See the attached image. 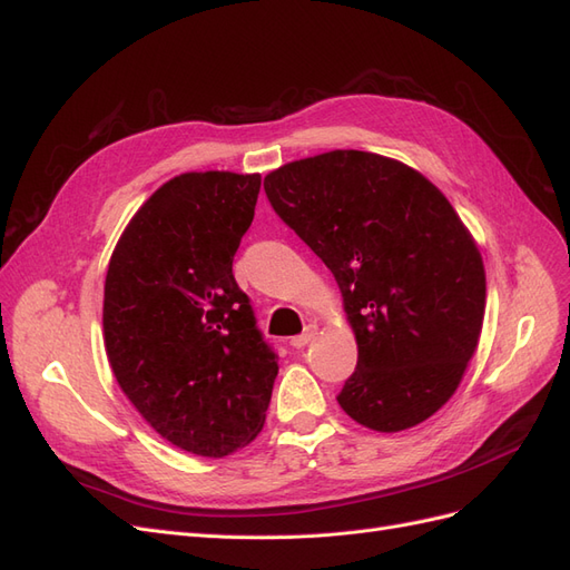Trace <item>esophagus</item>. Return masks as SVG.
<instances>
[{
    "label": "esophagus",
    "mask_w": 570,
    "mask_h": 570,
    "mask_svg": "<svg viewBox=\"0 0 570 570\" xmlns=\"http://www.w3.org/2000/svg\"><path fill=\"white\" fill-rule=\"evenodd\" d=\"M316 337V325H306L304 327V333L302 335H297V337H292V347L295 350H304L308 342H312Z\"/></svg>",
    "instance_id": "obj_1"
}]
</instances>
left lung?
I'll return each instance as SVG.
<instances>
[{
  "label": "left lung",
  "instance_id": "left-lung-1",
  "mask_svg": "<svg viewBox=\"0 0 570 570\" xmlns=\"http://www.w3.org/2000/svg\"><path fill=\"white\" fill-rule=\"evenodd\" d=\"M264 189L342 289L358 358L340 406L381 433L433 416L485 316V268L452 204L413 168L356 149L281 166Z\"/></svg>",
  "mask_w": 570,
  "mask_h": 570
}]
</instances>
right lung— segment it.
I'll return each instance as SVG.
<instances>
[{
  "label": "right lung",
  "mask_w": 570,
  "mask_h": 570,
  "mask_svg": "<svg viewBox=\"0 0 570 570\" xmlns=\"http://www.w3.org/2000/svg\"><path fill=\"white\" fill-rule=\"evenodd\" d=\"M262 176L183 174L135 214L105 283L120 390L170 444L220 459L264 428L278 354L233 275Z\"/></svg>",
  "instance_id": "obj_1"
}]
</instances>
